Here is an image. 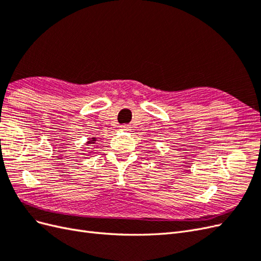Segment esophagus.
Masks as SVG:
<instances>
[{"instance_id": "obj_1", "label": "esophagus", "mask_w": 261, "mask_h": 261, "mask_svg": "<svg viewBox=\"0 0 261 261\" xmlns=\"http://www.w3.org/2000/svg\"><path fill=\"white\" fill-rule=\"evenodd\" d=\"M120 127H121V129H122V130H127V129L129 128V127H128V125H121Z\"/></svg>"}]
</instances>
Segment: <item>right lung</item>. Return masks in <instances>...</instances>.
<instances>
[{"label": "right lung", "instance_id": "1", "mask_svg": "<svg viewBox=\"0 0 261 261\" xmlns=\"http://www.w3.org/2000/svg\"><path fill=\"white\" fill-rule=\"evenodd\" d=\"M94 141H96V138H91L89 141H87V144L90 145V144H94Z\"/></svg>", "mask_w": 261, "mask_h": 261}]
</instances>
